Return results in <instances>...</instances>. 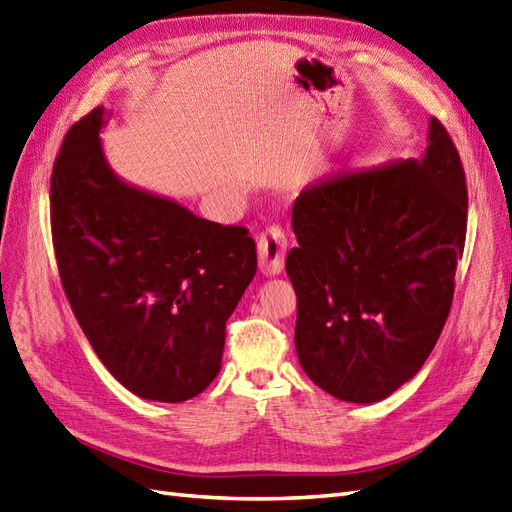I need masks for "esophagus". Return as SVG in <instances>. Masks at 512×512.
Returning a JSON list of instances; mask_svg holds the SVG:
<instances>
[{
  "mask_svg": "<svg viewBox=\"0 0 512 512\" xmlns=\"http://www.w3.org/2000/svg\"><path fill=\"white\" fill-rule=\"evenodd\" d=\"M285 251H287V235L281 227H268L257 240V257L259 268L266 277L281 274L285 266Z\"/></svg>",
  "mask_w": 512,
  "mask_h": 512,
  "instance_id": "1",
  "label": "esophagus"
}]
</instances>
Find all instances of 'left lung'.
<instances>
[{"mask_svg": "<svg viewBox=\"0 0 512 512\" xmlns=\"http://www.w3.org/2000/svg\"><path fill=\"white\" fill-rule=\"evenodd\" d=\"M292 227L300 365L337 400H385L422 368L452 305L467 186L448 131L430 119L417 160L311 183Z\"/></svg>", "mask_w": 512, "mask_h": 512, "instance_id": "obj_1", "label": "left lung"}]
</instances>
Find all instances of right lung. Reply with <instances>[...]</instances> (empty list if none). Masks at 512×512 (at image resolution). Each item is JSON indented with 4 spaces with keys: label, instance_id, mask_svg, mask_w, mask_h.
Returning a JSON list of instances; mask_svg holds the SVG:
<instances>
[{
    "label": "right lung",
    "instance_id": "right-lung-1",
    "mask_svg": "<svg viewBox=\"0 0 512 512\" xmlns=\"http://www.w3.org/2000/svg\"><path fill=\"white\" fill-rule=\"evenodd\" d=\"M99 106L64 136L51 235L64 294L110 374L144 400L183 402L220 372L225 324L257 270L244 227L194 216L110 168Z\"/></svg>",
    "mask_w": 512,
    "mask_h": 512
}]
</instances>
